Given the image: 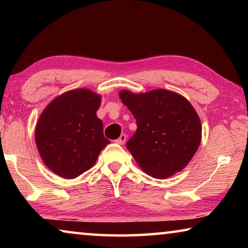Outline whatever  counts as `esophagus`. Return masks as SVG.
I'll return each instance as SVG.
<instances>
[{"label":"esophagus","mask_w":248,"mask_h":248,"mask_svg":"<svg viewBox=\"0 0 248 248\" xmlns=\"http://www.w3.org/2000/svg\"><path fill=\"white\" fill-rule=\"evenodd\" d=\"M127 141V136H125V134L124 133V134H121V136L118 138V139L116 140V142L118 144H124V142Z\"/></svg>","instance_id":"obj_1"}]
</instances>
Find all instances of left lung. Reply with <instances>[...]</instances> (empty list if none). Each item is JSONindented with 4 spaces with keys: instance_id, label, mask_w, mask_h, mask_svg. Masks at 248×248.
<instances>
[{
    "instance_id": "8db88e82",
    "label": "left lung",
    "mask_w": 248,
    "mask_h": 248,
    "mask_svg": "<svg viewBox=\"0 0 248 248\" xmlns=\"http://www.w3.org/2000/svg\"><path fill=\"white\" fill-rule=\"evenodd\" d=\"M119 96L137 121L127 149L141 169L157 179L182 170L201 141V123L191 104L162 89L144 94L121 91Z\"/></svg>"
}]
</instances>
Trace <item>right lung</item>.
Segmentation results:
<instances>
[{"mask_svg": "<svg viewBox=\"0 0 248 248\" xmlns=\"http://www.w3.org/2000/svg\"><path fill=\"white\" fill-rule=\"evenodd\" d=\"M100 96L79 89L53 99L36 125L35 139L45 164L53 173L72 179L95 164L109 140L96 116Z\"/></svg>", "mask_w": 248, "mask_h": 248, "instance_id": "obj_1", "label": "right lung"}]
</instances>
